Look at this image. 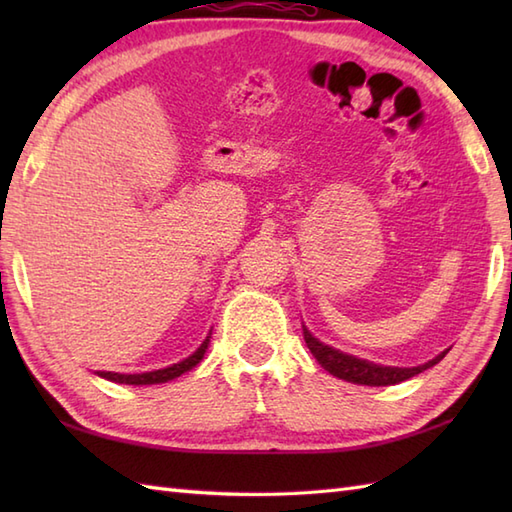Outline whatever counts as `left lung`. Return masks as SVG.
Instances as JSON below:
<instances>
[{
  "instance_id": "obj_1",
  "label": "left lung",
  "mask_w": 512,
  "mask_h": 512,
  "mask_svg": "<svg viewBox=\"0 0 512 512\" xmlns=\"http://www.w3.org/2000/svg\"><path fill=\"white\" fill-rule=\"evenodd\" d=\"M303 339H306L308 350L312 352L314 358H317V363L325 369V372H330L332 376L341 378V380H347V383L369 385V387H385V385L402 383V380L416 376V374L424 372V369H429L436 363H440L449 352V350H444L442 354L433 358V361L418 365V367H385V365L369 363V361H363V358H356V356L334 350V347L321 343L319 339H314L306 325H303Z\"/></svg>"
}]
</instances>
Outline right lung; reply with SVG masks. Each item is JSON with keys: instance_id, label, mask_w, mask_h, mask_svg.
I'll use <instances>...</instances> for the list:
<instances>
[{"instance_id": "1", "label": "right lung", "mask_w": 512, "mask_h": 512, "mask_svg": "<svg viewBox=\"0 0 512 512\" xmlns=\"http://www.w3.org/2000/svg\"><path fill=\"white\" fill-rule=\"evenodd\" d=\"M209 341H211V332L206 339L202 341V345L195 350L189 358H184V361L180 363H173L171 367H165V369H156V372H145V374H114V372H96L101 378H107L112 380V383H123V385H158V383H167V380H173L182 376L184 372H189V369H193L195 365H198L202 358H204V352L206 347H209Z\"/></svg>"}]
</instances>
